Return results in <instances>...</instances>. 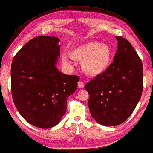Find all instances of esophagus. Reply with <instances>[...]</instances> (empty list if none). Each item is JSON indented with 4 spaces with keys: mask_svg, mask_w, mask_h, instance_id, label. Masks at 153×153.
Returning a JSON list of instances; mask_svg holds the SVG:
<instances>
[{
    "mask_svg": "<svg viewBox=\"0 0 153 153\" xmlns=\"http://www.w3.org/2000/svg\"><path fill=\"white\" fill-rule=\"evenodd\" d=\"M84 85H85V84H84V81H79V82H78V86H79V88H84Z\"/></svg>",
    "mask_w": 153,
    "mask_h": 153,
    "instance_id": "obj_1",
    "label": "esophagus"
}]
</instances>
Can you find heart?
Listing matches in <instances>:
<instances>
[{
  "label": "heart",
  "mask_w": 153,
  "mask_h": 153,
  "mask_svg": "<svg viewBox=\"0 0 153 153\" xmlns=\"http://www.w3.org/2000/svg\"><path fill=\"white\" fill-rule=\"evenodd\" d=\"M69 58L81 62V70L87 76L96 77L105 72L110 67L112 50L107 43L89 41L75 45L69 51ZM62 62H68L66 55L62 56Z\"/></svg>",
  "instance_id": "heart-1"
}]
</instances>
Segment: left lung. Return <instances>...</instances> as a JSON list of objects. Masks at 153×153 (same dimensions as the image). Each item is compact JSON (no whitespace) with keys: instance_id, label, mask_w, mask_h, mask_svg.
<instances>
[{"instance_id":"obj_1","label":"left lung","mask_w":153,"mask_h":153,"mask_svg":"<svg viewBox=\"0 0 153 153\" xmlns=\"http://www.w3.org/2000/svg\"><path fill=\"white\" fill-rule=\"evenodd\" d=\"M117 50L105 72L87 83L91 117L98 124L112 126L122 124L134 112L143 88V72L134 47L116 36Z\"/></svg>"}]
</instances>
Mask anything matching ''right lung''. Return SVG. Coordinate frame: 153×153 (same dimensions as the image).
Instances as JSON below:
<instances>
[{
	"instance_id": "1",
	"label": "right lung",
	"mask_w": 153,
	"mask_h": 153,
	"mask_svg": "<svg viewBox=\"0 0 153 153\" xmlns=\"http://www.w3.org/2000/svg\"><path fill=\"white\" fill-rule=\"evenodd\" d=\"M59 39L39 36L28 41L14 57L11 91L14 104L29 124L49 128L59 122L68 97L76 91L79 76L57 68Z\"/></svg>"
}]
</instances>
